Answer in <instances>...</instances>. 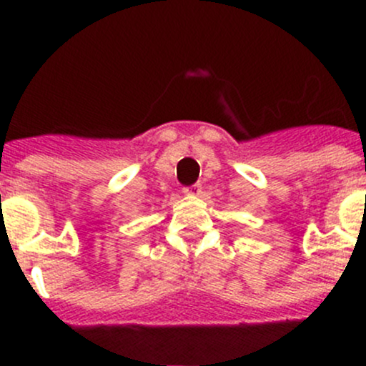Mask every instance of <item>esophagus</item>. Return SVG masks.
Returning <instances> with one entry per match:
<instances>
[{
    "instance_id": "esophagus-1",
    "label": "esophagus",
    "mask_w": 366,
    "mask_h": 366,
    "mask_svg": "<svg viewBox=\"0 0 366 366\" xmlns=\"http://www.w3.org/2000/svg\"><path fill=\"white\" fill-rule=\"evenodd\" d=\"M200 191H202V184H193V186H187V187H184L182 189V193L184 194H200Z\"/></svg>"
}]
</instances>
